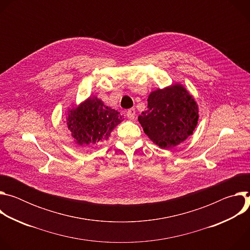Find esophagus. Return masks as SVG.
<instances>
[{"instance_id": "34e87169", "label": "esophagus", "mask_w": 250, "mask_h": 250, "mask_svg": "<svg viewBox=\"0 0 250 250\" xmlns=\"http://www.w3.org/2000/svg\"><path fill=\"white\" fill-rule=\"evenodd\" d=\"M126 116L129 120H134L135 118V110L134 109H129L127 112H126Z\"/></svg>"}]
</instances>
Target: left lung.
<instances>
[{
  "instance_id": "1",
  "label": "left lung",
  "mask_w": 250,
  "mask_h": 250,
  "mask_svg": "<svg viewBox=\"0 0 250 250\" xmlns=\"http://www.w3.org/2000/svg\"><path fill=\"white\" fill-rule=\"evenodd\" d=\"M199 121V106L180 83L152 91L147 110L138 122L150 140L161 148H172L193 134Z\"/></svg>"
}]
</instances>
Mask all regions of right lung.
Segmentation results:
<instances>
[{"label":"right lung","mask_w":250,"mask_h":250,"mask_svg":"<svg viewBox=\"0 0 250 250\" xmlns=\"http://www.w3.org/2000/svg\"><path fill=\"white\" fill-rule=\"evenodd\" d=\"M66 115L67 128L80 146L101 145L109 139L114 128L124 121L121 113L105 105L96 96L68 108Z\"/></svg>","instance_id":"1"}]
</instances>
